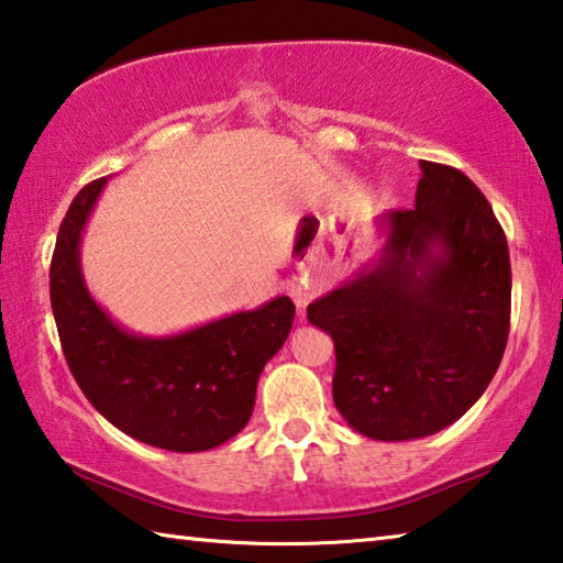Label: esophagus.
<instances>
[{
  "mask_svg": "<svg viewBox=\"0 0 563 563\" xmlns=\"http://www.w3.org/2000/svg\"><path fill=\"white\" fill-rule=\"evenodd\" d=\"M314 295H317V285L312 283H300L298 288L292 290V298L298 308H308V302L314 298Z\"/></svg>",
  "mask_w": 563,
  "mask_h": 563,
  "instance_id": "obj_1",
  "label": "esophagus"
}]
</instances>
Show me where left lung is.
<instances>
[{
    "mask_svg": "<svg viewBox=\"0 0 563 563\" xmlns=\"http://www.w3.org/2000/svg\"><path fill=\"white\" fill-rule=\"evenodd\" d=\"M418 165L413 209L376 219V258L308 305L334 342L336 411L374 441L455 423L493 382L509 334L512 271L493 207L463 172Z\"/></svg>",
    "mask_w": 563,
    "mask_h": 563,
    "instance_id": "1",
    "label": "left lung"
}]
</instances>
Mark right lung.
<instances>
[{"mask_svg":"<svg viewBox=\"0 0 563 563\" xmlns=\"http://www.w3.org/2000/svg\"><path fill=\"white\" fill-rule=\"evenodd\" d=\"M108 177L76 194L51 261V308L68 369L96 411L140 443L201 453L249 423L263 366L285 344L295 305L285 295L177 334H137L90 295L80 239Z\"/></svg>","mask_w":563,"mask_h":563,"instance_id":"1","label":"right lung"}]
</instances>
